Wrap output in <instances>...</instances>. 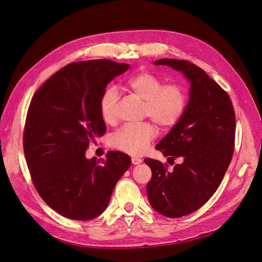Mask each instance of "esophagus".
Returning a JSON list of instances; mask_svg holds the SVG:
<instances>
[{"instance_id":"34e87169","label":"esophagus","mask_w":262,"mask_h":262,"mask_svg":"<svg viewBox=\"0 0 262 262\" xmlns=\"http://www.w3.org/2000/svg\"><path fill=\"white\" fill-rule=\"evenodd\" d=\"M132 163H133V165H139V164L142 163V159L138 158V157H133L132 158Z\"/></svg>"}]
</instances>
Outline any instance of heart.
I'll list each match as a JSON object with an SVG mask.
<instances>
[{"mask_svg": "<svg viewBox=\"0 0 262 262\" xmlns=\"http://www.w3.org/2000/svg\"><path fill=\"white\" fill-rule=\"evenodd\" d=\"M127 88L144 100V116L151 118L163 128H170L183 117L187 107L186 90L177 83L164 84L152 73L141 72L127 80ZM119 100L118 90L108 86L99 98V111L106 123L116 120ZM156 128L150 122L126 124L111 137V145L130 155H141L155 138Z\"/></svg>", "mask_w": 262, "mask_h": 262, "instance_id": "obj_1", "label": "heart"}]
</instances>
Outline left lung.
<instances>
[{
    "mask_svg": "<svg viewBox=\"0 0 262 262\" xmlns=\"http://www.w3.org/2000/svg\"><path fill=\"white\" fill-rule=\"evenodd\" d=\"M182 72L190 82L183 117L155 149L168 159L183 158L172 171L152 158L146 194L152 208L166 217H182L200 209L219 188L234 150L235 115L229 95L197 65L185 60L161 59Z\"/></svg>",
    "mask_w": 262,
    "mask_h": 262,
    "instance_id": "obj_1",
    "label": "left lung"
}]
</instances>
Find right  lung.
I'll use <instances>...</instances> for the list:
<instances>
[{
	"label": "right lung",
	"mask_w": 262,
	"mask_h": 262,
	"mask_svg": "<svg viewBox=\"0 0 262 262\" xmlns=\"http://www.w3.org/2000/svg\"><path fill=\"white\" fill-rule=\"evenodd\" d=\"M128 64L75 62L52 75L34 94L24 132L30 174L41 199L67 219L90 221L108 207L117 182L132 164L123 152L88 159L89 145L106 133L99 98Z\"/></svg>",
	"instance_id": "obj_1"
}]
</instances>
